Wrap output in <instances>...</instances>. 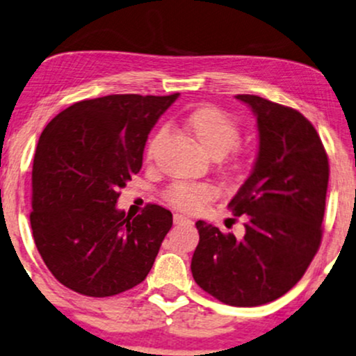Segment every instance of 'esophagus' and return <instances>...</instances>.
<instances>
[{"instance_id":"esophagus-1","label":"esophagus","mask_w":356,"mask_h":356,"mask_svg":"<svg viewBox=\"0 0 356 356\" xmlns=\"http://www.w3.org/2000/svg\"><path fill=\"white\" fill-rule=\"evenodd\" d=\"M174 223L179 225V227H181V225H192V220L186 217V215H182V213H175L174 215Z\"/></svg>"}]
</instances>
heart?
Wrapping results in <instances>:
<instances>
[{
    "instance_id": "obj_1",
    "label": "heart",
    "mask_w": 356,
    "mask_h": 356,
    "mask_svg": "<svg viewBox=\"0 0 356 356\" xmlns=\"http://www.w3.org/2000/svg\"><path fill=\"white\" fill-rule=\"evenodd\" d=\"M186 128L195 143L211 157H222L232 147L236 146L240 139V128L236 121L225 111L215 106H202L192 111L186 120ZM163 139L159 131L147 145L146 156L152 157L157 145ZM246 157L235 152L230 157V168L240 170L245 168ZM218 197V188L209 182H175L165 192V199L184 211H199Z\"/></svg>"
}]
</instances>
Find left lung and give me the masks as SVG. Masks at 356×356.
<instances>
[{
	"label": "left lung",
	"mask_w": 356,
	"mask_h": 356,
	"mask_svg": "<svg viewBox=\"0 0 356 356\" xmlns=\"http://www.w3.org/2000/svg\"><path fill=\"white\" fill-rule=\"evenodd\" d=\"M258 123V156L230 204L245 217V236L197 222L192 276L220 302L256 307L298 284L322 240L328 186L327 152L298 110L256 95H236Z\"/></svg>",
	"instance_id": "8db88e82"
}]
</instances>
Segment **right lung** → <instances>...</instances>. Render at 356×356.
<instances>
[{"instance_id": "1", "label": "right lung", "mask_w": 356, "mask_h": 356, "mask_svg": "<svg viewBox=\"0 0 356 356\" xmlns=\"http://www.w3.org/2000/svg\"><path fill=\"white\" fill-rule=\"evenodd\" d=\"M179 98L108 95L60 111L40 134L33 165L31 228L60 284L108 298L143 282L172 213L147 205L126 217L120 188L143 165L147 134Z\"/></svg>"}]
</instances>
